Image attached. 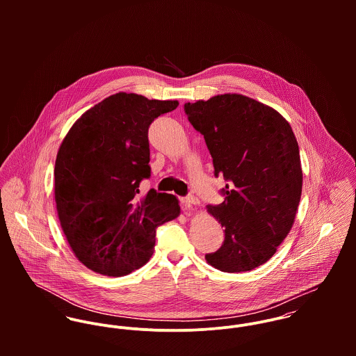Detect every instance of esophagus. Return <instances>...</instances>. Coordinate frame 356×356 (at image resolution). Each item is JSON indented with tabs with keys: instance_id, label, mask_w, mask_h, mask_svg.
<instances>
[{
	"instance_id": "34e87169",
	"label": "esophagus",
	"mask_w": 356,
	"mask_h": 356,
	"mask_svg": "<svg viewBox=\"0 0 356 356\" xmlns=\"http://www.w3.org/2000/svg\"><path fill=\"white\" fill-rule=\"evenodd\" d=\"M182 203H184L185 207L191 208V207H193V205H197L200 202H199V199L195 197V196H188V197H184V199H182Z\"/></svg>"
}]
</instances>
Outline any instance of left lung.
I'll list each match as a JSON object with an SVG mask.
<instances>
[{"label": "left lung", "instance_id": "8db88e82", "mask_svg": "<svg viewBox=\"0 0 356 356\" xmlns=\"http://www.w3.org/2000/svg\"><path fill=\"white\" fill-rule=\"evenodd\" d=\"M204 136L225 202L207 211L225 227V241L205 260L225 273L251 271L277 252L300 203L303 172L296 137L274 108L243 95L185 104Z\"/></svg>", "mask_w": 356, "mask_h": 356}]
</instances>
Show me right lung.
I'll return each mask as SVG.
<instances>
[{"instance_id": "1", "label": "right lung", "mask_w": 356, "mask_h": 356, "mask_svg": "<svg viewBox=\"0 0 356 356\" xmlns=\"http://www.w3.org/2000/svg\"><path fill=\"white\" fill-rule=\"evenodd\" d=\"M178 102L116 93L88 109L64 137L54 164V200L65 238L88 268L123 277L153 254L156 227L175 219L174 195L151 189L148 129Z\"/></svg>"}]
</instances>
